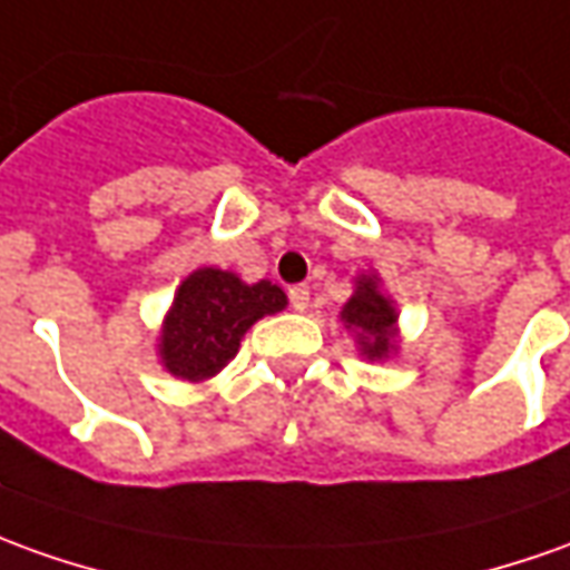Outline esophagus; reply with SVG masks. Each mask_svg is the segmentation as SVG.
Instances as JSON below:
<instances>
[{"label":"esophagus","mask_w":570,"mask_h":570,"mask_svg":"<svg viewBox=\"0 0 570 570\" xmlns=\"http://www.w3.org/2000/svg\"><path fill=\"white\" fill-rule=\"evenodd\" d=\"M288 297H292V307L297 309V313H304V309L309 307V288H307V285H294V288H288Z\"/></svg>","instance_id":"obj_1"}]
</instances>
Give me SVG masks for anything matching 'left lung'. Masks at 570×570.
Masks as SVG:
<instances>
[{
	"instance_id": "1",
	"label": "left lung",
	"mask_w": 570,
	"mask_h": 570,
	"mask_svg": "<svg viewBox=\"0 0 570 570\" xmlns=\"http://www.w3.org/2000/svg\"><path fill=\"white\" fill-rule=\"evenodd\" d=\"M341 323L360 341L366 360H384L397 351V307L379 288V276H360L351 301L341 307Z\"/></svg>"
}]
</instances>
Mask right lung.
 Instances as JSON below:
<instances>
[{
    "instance_id": "1",
    "label": "right lung",
    "mask_w": 570,
    "mask_h": 570,
    "mask_svg": "<svg viewBox=\"0 0 570 570\" xmlns=\"http://www.w3.org/2000/svg\"><path fill=\"white\" fill-rule=\"evenodd\" d=\"M285 292L266 278L247 285L235 273L202 266L176 288L160 325V363L183 382H204L238 353L250 325L285 309Z\"/></svg>"
}]
</instances>
